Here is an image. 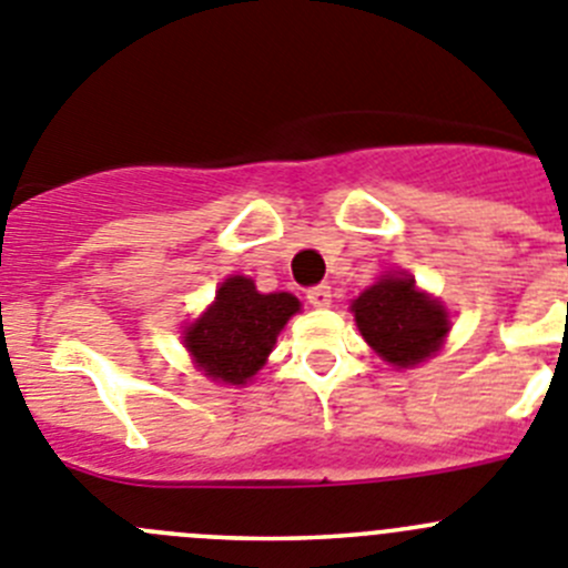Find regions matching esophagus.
Returning a JSON list of instances; mask_svg holds the SVG:
<instances>
[{"label":"esophagus","instance_id":"34e87169","mask_svg":"<svg viewBox=\"0 0 568 568\" xmlns=\"http://www.w3.org/2000/svg\"><path fill=\"white\" fill-rule=\"evenodd\" d=\"M308 302L314 308H327L331 305V285H314V288H308Z\"/></svg>","mask_w":568,"mask_h":568}]
</instances>
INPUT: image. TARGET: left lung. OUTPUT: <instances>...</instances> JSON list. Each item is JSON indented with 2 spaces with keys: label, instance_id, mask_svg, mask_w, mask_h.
<instances>
[{
  "label": "left lung",
  "instance_id": "left-lung-1",
  "mask_svg": "<svg viewBox=\"0 0 568 568\" xmlns=\"http://www.w3.org/2000/svg\"><path fill=\"white\" fill-rule=\"evenodd\" d=\"M364 342L392 367L406 369L426 362L443 347L452 327L439 300L415 285V277L389 272L349 305Z\"/></svg>",
  "mask_w": 568,
  "mask_h": 568
}]
</instances>
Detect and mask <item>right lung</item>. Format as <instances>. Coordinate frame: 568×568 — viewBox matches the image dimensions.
Returning a JSON list of instances; mask_svg holds the SVG:
<instances>
[{
    "instance_id": "add662e5",
    "label": "right lung",
    "mask_w": 568,
    "mask_h": 568,
    "mask_svg": "<svg viewBox=\"0 0 568 568\" xmlns=\"http://www.w3.org/2000/svg\"><path fill=\"white\" fill-rule=\"evenodd\" d=\"M296 311L300 300L288 291L260 294L254 280L232 274L215 291L210 308L184 327V347L206 378L243 386L266 364L280 331Z\"/></svg>"
}]
</instances>
